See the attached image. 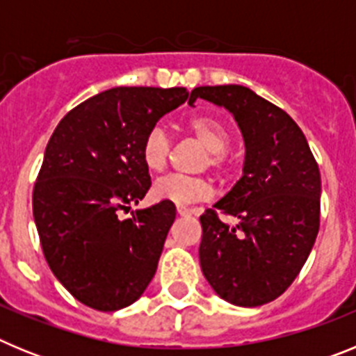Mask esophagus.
<instances>
[{
    "instance_id": "obj_1",
    "label": "esophagus",
    "mask_w": 356,
    "mask_h": 356,
    "mask_svg": "<svg viewBox=\"0 0 356 356\" xmlns=\"http://www.w3.org/2000/svg\"><path fill=\"white\" fill-rule=\"evenodd\" d=\"M176 212L180 213V216H196V210L194 209H187V207H178V209H176Z\"/></svg>"
}]
</instances>
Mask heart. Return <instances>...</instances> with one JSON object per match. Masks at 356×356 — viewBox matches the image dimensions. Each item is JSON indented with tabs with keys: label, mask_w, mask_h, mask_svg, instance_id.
Segmentation results:
<instances>
[{
	"label": "heart",
	"mask_w": 356,
	"mask_h": 356,
	"mask_svg": "<svg viewBox=\"0 0 356 356\" xmlns=\"http://www.w3.org/2000/svg\"><path fill=\"white\" fill-rule=\"evenodd\" d=\"M188 131L194 135V139L209 149L210 168L219 172L228 171V151L232 137H229L228 128L221 121L213 118H194L187 124ZM140 156L143 162L149 171L160 172L168 168L169 156H171V137L168 130L160 124L151 128L146 134L140 146ZM153 196L156 200L169 201L175 205H191L196 201L209 200L212 196V185L207 178H193V176L169 175L163 176L153 185Z\"/></svg>",
	"instance_id": "obj_1"
}]
</instances>
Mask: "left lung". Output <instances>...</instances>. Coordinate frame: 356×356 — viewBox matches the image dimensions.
Wrapping results in <instances>:
<instances>
[{
  "label": "left lung",
  "instance_id": "8db88e82",
  "mask_svg": "<svg viewBox=\"0 0 356 356\" xmlns=\"http://www.w3.org/2000/svg\"><path fill=\"white\" fill-rule=\"evenodd\" d=\"M225 106L244 137L241 180L200 217L201 271L222 300L260 307L284 294L307 262L319 232L321 175L301 128L291 115L242 85L196 87ZM217 211L234 215L229 227Z\"/></svg>",
  "mask_w": 356,
  "mask_h": 356
}]
</instances>
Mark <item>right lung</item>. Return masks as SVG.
<instances>
[{
	"label": "right lung",
	"instance_id": "right-lung-1",
	"mask_svg": "<svg viewBox=\"0 0 356 356\" xmlns=\"http://www.w3.org/2000/svg\"><path fill=\"white\" fill-rule=\"evenodd\" d=\"M187 89L114 87L64 115L33 187V219L56 280L80 303L115 312L153 280L176 207L160 201L119 219L151 187L140 146Z\"/></svg>",
	"mask_w": 356,
	"mask_h": 356
}]
</instances>
